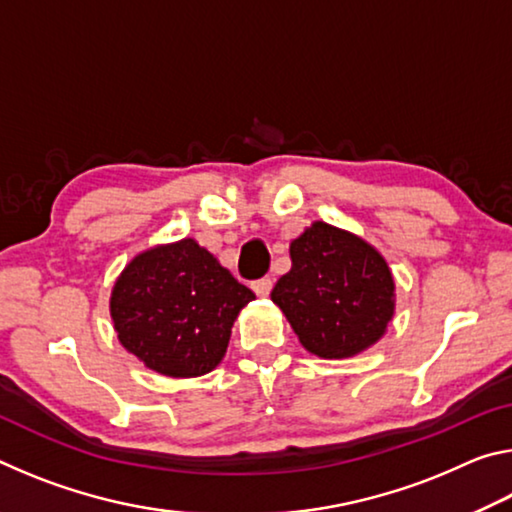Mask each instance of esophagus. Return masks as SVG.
Wrapping results in <instances>:
<instances>
[{
  "label": "esophagus",
  "mask_w": 512,
  "mask_h": 512,
  "mask_svg": "<svg viewBox=\"0 0 512 512\" xmlns=\"http://www.w3.org/2000/svg\"><path fill=\"white\" fill-rule=\"evenodd\" d=\"M271 289H273L271 277H262V280H255L253 282V291L257 293V296H262V298H266L268 293H271Z\"/></svg>",
  "instance_id": "obj_1"
}]
</instances>
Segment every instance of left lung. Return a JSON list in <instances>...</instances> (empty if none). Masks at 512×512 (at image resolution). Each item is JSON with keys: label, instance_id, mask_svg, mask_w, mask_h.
<instances>
[{"label": "left lung", "instance_id": "8db88e82", "mask_svg": "<svg viewBox=\"0 0 512 512\" xmlns=\"http://www.w3.org/2000/svg\"><path fill=\"white\" fill-rule=\"evenodd\" d=\"M291 262L271 298L309 352L345 359L384 336L395 284L375 248L318 221L291 241Z\"/></svg>", "mask_w": 512, "mask_h": 512}]
</instances>
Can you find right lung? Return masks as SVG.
<instances>
[{
	"label": "right lung",
	"instance_id": "1",
	"mask_svg": "<svg viewBox=\"0 0 512 512\" xmlns=\"http://www.w3.org/2000/svg\"><path fill=\"white\" fill-rule=\"evenodd\" d=\"M255 293L212 253L183 239L137 255L112 289L121 345L160 375L198 377L219 366L235 318Z\"/></svg>",
	"mask_w": 512,
	"mask_h": 512
}]
</instances>
